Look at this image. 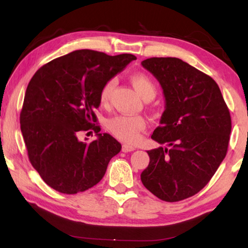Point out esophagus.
I'll list each match as a JSON object with an SVG mask.
<instances>
[{
    "label": "esophagus",
    "instance_id": "esophagus-1",
    "mask_svg": "<svg viewBox=\"0 0 248 248\" xmlns=\"http://www.w3.org/2000/svg\"><path fill=\"white\" fill-rule=\"evenodd\" d=\"M136 150V148L134 146H131V145H128V144H124L123 145V151L124 152H132V151Z\"/></svg>",
    "mask_w": 248,
    "mask_h": 248
}]
</instances>
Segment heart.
I'll list each match as a JSON object with an SVG mask.
<instances>
[{"label": "heart", "instance_id": "heart-1", "mask_svg": "<svg viewBox=\"0 0 248 248\" xmlns=\"http://www.w3.org/2000/svg\"><path fill=\"white\" fill-rule=\"evenodd\" d=\"M130 81L142 98L152 99L156 94V87L148 75L143 73H133L130 75ZM116 78H109L104 84L99 93L100 104H107L110 99L116 86ZM108 128L115 137L127 143H134L139 139L140 132L145 128V120L141 116L119 115L108 121Z\"/></svg>", "mask_w": 248, "mask_h": 248}]
</instances>
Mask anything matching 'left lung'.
<instances>
[{
	"mask_svg": "<svg viewBox=\"0 0 248 248\" xmlns=\"http://www.w3.org/2000/svg\"><path fill=\"white\" fill-rule=\"evenodd\" d=\"M142 66L161 84L165 110L152 139L165 148L148 151L141 182L154 196L176 202L196 195L223 161L231 116L215 79L178 58H150Z\"/></svg>",
	"mask_w": 248,
	"mask_h": 248,
	"instance_id": "8db88e82",
	"label": "left lung"
}]
</instances>
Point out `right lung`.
I'll return each instance as SVG.
<instances>
[{
	"label": "right lung",
	"mask_w": 248,
	"mask_h": 248,
	"mask_svg": "<svg viewBox=\"0 0 248 248\" xmlns=\"http://www.w3.org/2000/svg\"><path fill=\"white\" fill-rule=\"evenodd\" d=\"M136 59L130 53L75 50L33 74L20 111V130L29 161L49 187L74 195L102 180L121 144L110 134L99 133L94 110L104 84ZM91 129L97 140H78Z\"/></svg>",
	"instance_id": "right-lung-1"
}]
</instances>
